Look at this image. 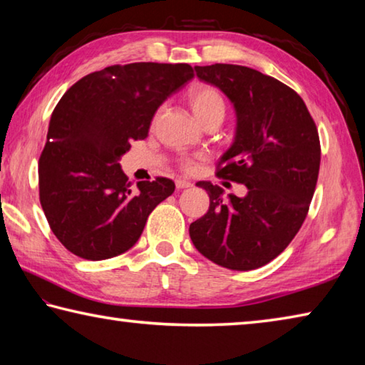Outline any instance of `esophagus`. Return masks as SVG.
Returning <instances> with one entry per match:
<instances>
[{
	"label": "esophagus",
	"mask_w": 365,
	"mask_h": 365,
	"mask_svg": "<svg viewBox=\"0 0 365 365\" xmlns=\"http://www.w3.org/2000/svg\"><path fill=\"white\" fill-rule=\"evenodd\" d=\"M175 187H177L178 190H185V188L193 187V183H191L190 180H187V178H177V180H175Z\"/></svg>",
	"instance_id": "1"
}]
</instances>
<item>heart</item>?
<instances>
[{"instance_id":"obj_1","label":"heart","mask_w":365,"mask_h":365,"mask_svg":"<svg viewBox=\"0 0 365 365\" xmlns=\"http://www.w3.org/2000/svg\"><path fill=\"white\" fill-rule=\"evenodd\" d=\"M187 101L191 109V113L196 117V120L201 123H206L209 120L219 119L222 120L225 115V103L224 98L215 90L214 86H209L205 83H197L190 86L187 91ZM183 168L190 170L193 164L190 160H185Z\"/></svg>"}]
</instances>
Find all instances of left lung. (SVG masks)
<instances>
[{"mask_svg":"<svg viewBox=\"0 0 365 365\" xmlns=\"http://www.w3.org/2000/svg\"><path fill=\"white\" fill-rule=\"evenodd\" d=\"M195 71L233 104L237 130L217 175L245 185L248 193L224 200L219 185L197 182L209 195V211L190 225L191 242L225 269L262 267L292 243L307 215L320 168L316 122L294 90L251 67Z\"/></svg>","mask_w":365,"mask_h":365,"instance_id":"left-lung-1","label":"left lung"}]
</instances>
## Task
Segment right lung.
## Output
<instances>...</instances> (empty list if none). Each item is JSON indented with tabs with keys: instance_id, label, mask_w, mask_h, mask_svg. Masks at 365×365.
<instances>
[{
	"instance_id": "right-lung-1",
	"label": "right lung",
	"mask_w": 365,
	"mask_h": 365,
	"mask_svg": "<svg viewBox=\"0 0 365 365\" xmlns=\"http://www.w3.org/2000/svg\"><path fill=\"white\" fill-rule=\"evenodd\" d=\"M195 77L190 64L133 63L91 72L54 108L38 160L40 202L72 255L103 261L138 242L148 215L175 183L132 187L120 169L132 140H145L158 108Z\"/></svg>"
}]
</instances>
